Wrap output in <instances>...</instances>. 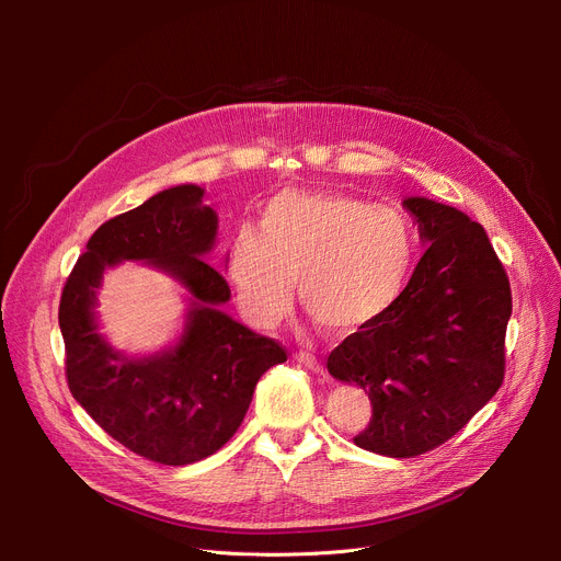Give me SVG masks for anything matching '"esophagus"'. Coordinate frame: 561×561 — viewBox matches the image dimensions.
Returning a JSON list of instances; mask_svg holds the SVG:
<instances>
[{
    "instance_id": "esophagus-1",
    "label": "esophagus",
    "mask_w": 561,
    "mask_h": 561,
    "mask_svg": "<svg viewBox=\"0 0 561 561\" xmlns=\"http://www.w3.org/2000/svg\"><path fill=\"white\" fill-rule=\"evenodd\" d=\"M296 359H298L302 366H307L309 370H313V373H322V364L318 362V357H313V355H311V352H298Z\"/></svg>"
}]
</instances>
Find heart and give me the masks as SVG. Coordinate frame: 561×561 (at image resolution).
Returning <instances> with one entry per match:
<instances>
[{"label":"heart","mask_w":561,"mask_h":561,"mask_svg":"<svg viewBox=\"0 0 561 561\" xmlns=\"http://www.w3.org/2000/svg\"><path fill=\"white\" fill-rule=\"evenodd\" d=\"M414 256V227L396 209L339 193L282 191L265 202L261 231H233L225 271L254 328L279 325L298 279L318 325L350 334L398 302Z\"/></svg>","instance_id":"b5f03b06"}]
</instances>
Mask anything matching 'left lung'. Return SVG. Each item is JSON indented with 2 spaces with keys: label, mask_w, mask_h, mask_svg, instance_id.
Returning a JSON list of instances; mask_svg holds the SVG:
<instances>
[{
  "label": "left lung",
  "mask_w": 561,
  "mask_h": 561,
  "mask_svg": "<svg viewBox=\"0 0 561 561\" xmlns=\"http://www.w3.org/2000/svg\"><path fill=\"white\" fill-rule=\"evenodd\" d=\"M402 206L427 250L398 302L328 359L330 375L373 404L355 444L385 457L446 444L495 396L512 316L510 279L484 227L427 197Z\"/></svg>",
  "instance_id": "8db88e82"
}]
</instances>
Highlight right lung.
Returning <instances> with one entry per match:
<instances>
[{
    "label": "right lung",
    "instance_id": "add662e5",
    "mask_svg": "<svg viewBox=\"0 0 561 561\" xmlns=\"http://www.w3.org/2000/svg\"><path fill=\"white\" fill-rule=\"evenodd\" d=\"M218 216L204 188L172 186L104 222L72 268L58 325L75 400L117 444L165 466H186L220 450L241 427L261 375L286 352L222 311L231 290L206 261ZM123 260H142L190 293L185 328L154 356L129 358L99 332L96 288Z\"/></svg>",
    "mask_w": 561,
    "mask_h": 561
}]
</instances>
